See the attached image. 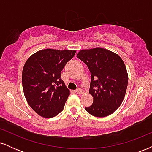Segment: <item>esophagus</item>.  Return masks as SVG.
<instances>
[{"instance_id": "obj_1", "label": "esophagus", "mask_w": 152, "mask_h": 152, "mask_svg": "<svg viewBox=\"0 0 152 152\" xmlns=\"http://www.w3.org/2000/svg\"><path fill=\"white\" fill-rule=\"evenodd\" d=\"M76 91L78 94H81L82 93H83V90H82L81 88H77Z\"/></svg>"}]
</instances>
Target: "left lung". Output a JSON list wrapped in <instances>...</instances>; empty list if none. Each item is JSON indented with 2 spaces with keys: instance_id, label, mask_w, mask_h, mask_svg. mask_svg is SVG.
Wrapping results in <instances>:
<instances>
[{
  "instance_id": "left-lung-1",
  "label": "left lung",
  "mask_w": 152,
  "mask_h": 152,
  "mask_svg": "<svg viewBox=\"0 0 152 152\" xmlns=\"http://www.w3.org/2000/svg\"><path fill=\"white\" fill-rule=\"evenodd\" d=\"M78 58L91 72L89 94L93 104L85 107L96 117H105L116 111L124 99L128 74L124 63L118 54L102 48L81 50Z\"/></svg>"
}]
</instances>
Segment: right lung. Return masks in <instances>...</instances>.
<instances>
[{
    "mask_svg": "<svg viewBox=\"0 0 152 152\" xmlns=\"http://www.w3.org/2000/svg\"><path fill=\"white\" fill-rule=\"evenodd\" d=\"M76 52L46 48L26 61L22 72L23 89L28 104L39 116L52 118L64 109L71 92L61 72Z\"/></svg>",
    "mask_w": 152,
    "mask_h": 152,
    "instance_id": "obj_1",
    "label": "right lung"
}]
</instances>
